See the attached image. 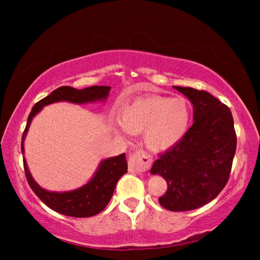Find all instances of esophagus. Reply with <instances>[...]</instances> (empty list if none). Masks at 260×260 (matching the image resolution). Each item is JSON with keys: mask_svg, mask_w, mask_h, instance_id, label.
<instances>
[{"mask_svg": "<svg viewBox=\"0 0 260 260\" xmlns=\"http://www.w3.org/2000/svg\"><path fill=\"white\" fill-rule=\"evenodd\" d=\"M152 164V158L144 150H136L128 156V171L133 173H141L149 170Z\"/></svg>", "mask_w": 260, "mask_h": 260, "instance_id": "1", "label": "esophagus"}]
</instances>
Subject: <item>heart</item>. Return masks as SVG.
I'll return each instance as SVG.
<instances>
[{"label":"heart","mask_w":260,"mask_h":260,"mask_svg":"<svg viewBox=\"0 0 260 260\" xmlns=\"http://www.w3.org/2000/svg\"><path fill=\"white\" fill-rule=\"evenodd\" d=\"M191 119L188 101L166 96H144L122 108L119 122L122 128L113 125L114 131L129 133L143 132L146 146L153 151H162L174 147L186 135Z\"/></svg>","instance_id":"1"}]
</instances>
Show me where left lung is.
Listing matches in <instances>:
<instances>
[{
	"label": "left lung",
	"mask_w": 260,
	"mask_h": 260,
	"mask_svg": "<svg viewBox=\"0 0 260 260\" xmlns=\"http://www.w3.org/2000/svg\"><path fill=\"white\" fill-rule=\"evenodd\" d=\"M174 88L192 103L193 124L179 143L159 153L150 172L167 182L159 204L180 212L205 205L226 186L236 151V133L227 105L205 90Z\"/></svg>",
	"instance_id": "1"
}]
</instances>
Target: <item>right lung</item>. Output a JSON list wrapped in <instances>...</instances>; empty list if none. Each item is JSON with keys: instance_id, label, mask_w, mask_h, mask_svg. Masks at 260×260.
I'll list each match as a JSON object with an SVG mask.
<instances>
[{"instance_id": "right-lung-1", "label": "right lung", "mask_w": 260, "mask_h": 260, "mask_svg": "<svg viewBox=\"0 0 260 260\" xmlns=\"http://www.w3.org/2000/svg\"><path fill=\"white\" fill-rule=\"evenodd\" d=\"M110 89L111 87L108 86H91L83 88V89L63 86L57 88L47 98L39 101L38 103H35L28 116L27 124H26V128L23 133V138H21V152H24V140L30 121L43 107L55 102H61V101H68V102L77 104L102 101L108 98ZM24 170L30 189L48 208L58 213L69 215V217L87 218L100 213L108 205L113 195L118 180L127 172V161L125 153L108 158V159L101 161L94 177L87 184L76 189V190L64 192L48 191L39 186L29 173L25 158Z\"/></svg>"}]
</instances>
